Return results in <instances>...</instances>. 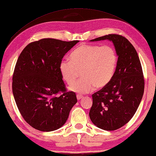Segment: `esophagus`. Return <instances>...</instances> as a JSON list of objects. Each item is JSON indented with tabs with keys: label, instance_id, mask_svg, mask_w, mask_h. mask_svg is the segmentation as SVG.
Returning a JSON list of instances; mask_svg holds the SVG:
<instances>
[{
	"label": "esophagus",
	"instance_id": "obj_1",
	"mask_svg": "<svg viewBox=\"0 0 156 156\" xmlns=\"http://www.w3.org/2000/svg\"><path fill=\"white\" fill-rule=\"evenodd\" d=\"M83 98L82 95H76V98H77V100H80V99Z\"/></svg>",
	"mask_w": 156,
	"mask_h": 156
}]
</instances>
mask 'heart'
<instances>
[{"mask_svg": "<svg viewBox=\"0 0 156 156\" xmlns=\"http://www.w3.org/2000/svg\"><path fill=\"white\" fill-rule=\"evenodd\" d=\"M117 63L115 50L110 45L83 44L70 55V60L61 61V76L69 85L73 84L81 71L82 79L76 81L70 90L79 94L90 93L103 88L113 78Z\"/></svg>", "mask_w": 156, "mask_h": 156, "instance_id": "obj_1", "label": "heart"}]
</instances>
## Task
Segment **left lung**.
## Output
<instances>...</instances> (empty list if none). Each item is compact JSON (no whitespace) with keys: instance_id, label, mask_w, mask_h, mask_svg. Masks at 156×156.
<instances>
[{"instance_id":"1","label":"left lung","mask_w":156,"mask_h":156,"mask_svg":"<svg viewBox=\"0 0 156 156\" xmlns=\"http://www.w3.org/2000/svg\"><path fill=\"white\" fill-rule=\"evenodd\" d=\"M112 41L117 55L115 71L111 81L92 95L89 116L98 128L117 130L131 120L142 100L144 80L142 66L135 48L118 34H108L90 41Z\"/></svg>"}]
</instances>
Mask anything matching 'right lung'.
I'll return each instance as SVG.
<instances>
[{
  "mask_svg": "<svg viewBox=\"0 0 156 156\" xmlns=\"http://www.w3.org/2000/svg\"><path fill=\"white\" fill-rule=\"evenodd\" d=\"M78 42L43 39L28 44L18 58L12 92L21 115L35 129L48 132L61 128L77 102L74 92H66L59 66ZM60 92L62 95L57 96Z\"/></svg>",
  "mask_w": 156,
  "mask_h": 156,
  "instance_id": "obj_1",
  "label": "right lung"
}]
</instances>
